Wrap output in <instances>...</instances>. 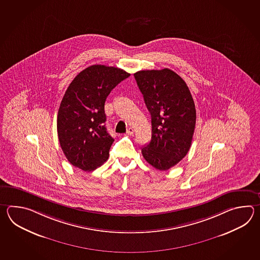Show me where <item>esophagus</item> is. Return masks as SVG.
Returning a JSON list of instances; mask_svg holds the SVG:
<instances>
[{
  "mask_svg": "<svg viewBox=\"0 0 260 260\" xmlns=\"http://www.w3.org/2000/svg\"><path fill=\"white\" fill-rule=\"evenodd\" d=\"M126 134H127V135H130V136H133V135H134V129H133L132 127L128 128Z\"/></svg>",
  "mask_w": 260,
  "mask_h": 260,
  "instance_id": "obj_1",
  "label": "esophagus"
}]
</instances>
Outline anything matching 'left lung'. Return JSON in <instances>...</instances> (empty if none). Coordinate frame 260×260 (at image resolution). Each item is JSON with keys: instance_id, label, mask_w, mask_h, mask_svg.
<instances>
[{"instance_id": "8db88e82", "label": "left lung", "mask_w": 260, "mask_h": 260, "mask_svg": "<svg viewBox=\"0 0 260 260\" xmlns=\"http://www.w3.org/2000/svg\"><path fill=\"white\" fill-rule=\"evenodd\" d=\"M151 116V140L141 149L150 166L166 171L187 155L193 137L196 110L188 85L169 69L134 74Z\"/></svg>"}]
</instances>
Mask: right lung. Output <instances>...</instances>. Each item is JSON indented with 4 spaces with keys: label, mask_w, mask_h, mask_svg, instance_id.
I'll list each match as a JSON object with an SVG mask.
<instances>
[{
    "label": "right lung",
    "mask_w": 260,
    "mask_h": 260,
    "mask_svg": "<svg viewBox=\"0 0 260 260\" xmlns=\"http://www.w3.org/2000/svg\"><path fill=\"white\" fill-rule=\"evenodd\" d=\"M129 76L119 68L93 65L69 85L59 106L56 127L61 149L72 166L93 171L108 160L114 139L105 126L106 99Z\"/></svg>",
    "instance_id": "right-lung-1"
}]
</instances>
